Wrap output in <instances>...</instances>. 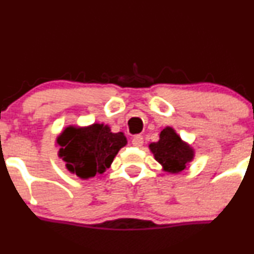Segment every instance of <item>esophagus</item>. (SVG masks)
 I'll list each match as a JSON object with an SVG mask.
<instances>
[{
  "label": "esophagus",
  "instance_id": "obj_1",
  "mask_svg": "<svg viewBox=\"0 0 254 254\" xmlns=\"http://www.w3.org/2000/svg\"><path fill=\"white\" fill-rule=\"evenodd\" d=\"M143 142H144V139H143V136H140V135H136L132 138V145L133 146H137V148L142 146L143 145Z\"/></svg>",
  "mask_w": 254,
  "mask_h": 254
}]
</instances>
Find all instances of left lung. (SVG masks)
<instances>
[{
  "instance_id": "obj_1",
  "label": "left lung",
  "mask_w": 254,
  "mask_h": 254,
  "mask_svg": "<svg viewBox=\"0 0 254 254\" xmlns=\"http://www.w3.org/2000/svg\"><path fill=\"white\" fill-rule=\"evenodd\" d=\"M149 149L162 166V170L169 174L186 170L195 157L193 146L185 142L172 127H164L160 132V139L150 143Z\"/></svg>"
}]
</instances>
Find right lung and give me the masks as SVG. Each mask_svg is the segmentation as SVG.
Listing matches in <instances>:
<instances>
[{"label":"right lung","mask_w":254,"mask_h":254,"mask_svg":"<svg viewBox=\"0 0 254 254\" xmlns=\"http://www.w3.org/2000/svg\"><path fill=\"white\" fill-rule=\"evenodd\" d=\"M58 156L66 169L81 180L103 174L111 167L118 151L127 144L123 132H112L108 124L68 125L56 139Z\"/></svg>","instance_id":"add662e5"}]
</instances>
